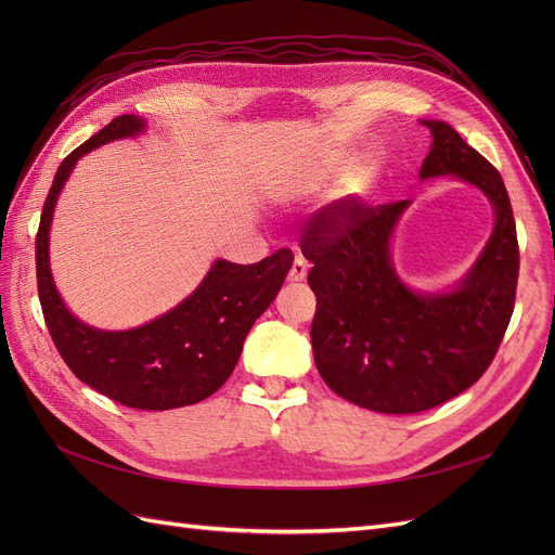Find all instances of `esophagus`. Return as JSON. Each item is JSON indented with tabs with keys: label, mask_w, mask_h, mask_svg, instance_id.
Returning <instances> with one entry per match:
<instances>
[{
	"label": "esophagus",
	"mask_w": 555,
	"mask_h": 555,
	"mask_svg": "<svg viewBox=\"0 0 555 555\" xmlns=\"http://www.w3.org/2000/svg\"><path fill=\"white\" fill-rule=\"evenodd\" d=\"M306 275H308V261L304 255H300V251H296L287 278H289V282H300V280H306Z\"/></svg>",
	"instance_id": "obj_1"
}]
</instances>
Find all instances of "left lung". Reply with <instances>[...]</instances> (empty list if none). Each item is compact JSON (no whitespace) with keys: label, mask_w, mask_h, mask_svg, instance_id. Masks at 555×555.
I'll return each mask as SVG.
<instances>
[{"label":"left lung","mask_w":555,"mask_h":555,"mask_svg":"<svg viewBox=\"0 0 555 555\" xmlns=\"http://www.w3.org/2000/svg\"><path fill=\"white\" fill-rule=\"evenodd\" d=\"M424 125L433 145L418 176L461 178L495 210L489 245L456 289L416 294L396 275L389 243L410 201L343 198L317 210L300 236L317 296V371L340 398L382 414L424 412L469 389L495 359L516 298L518 241L502 176L451 125Z\"/></svg>","instance_id":"left-lung-1"}]
</instances>
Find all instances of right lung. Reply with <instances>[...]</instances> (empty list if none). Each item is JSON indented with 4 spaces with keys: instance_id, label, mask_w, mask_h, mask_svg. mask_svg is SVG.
I'll use <instances>...</instances> for the list:
<instances>
[{
    "instance_id": "obj_1",
    "label": "right lung",
    "mask_w": 555,
    "mask_h": 555,
    "mask_svg": "<svg viewBox=\"0 0 555 555\" xmlns=\"http://www.w3.org/2000/svg\"><path fill=\"white\" fill-rule=\"evenodd\" d=\"M143 127L137 115L115 117L60 164L37 231V284L50 338L72 373L127 408L162 412L194 405L229 379L251 324L273 304L294 255L282 247L249 266L215 261L192 296L139 328L99 331L78 322L50 275L48 231L55 201L82 155Z\"/></svg>"
}]
</instances>
